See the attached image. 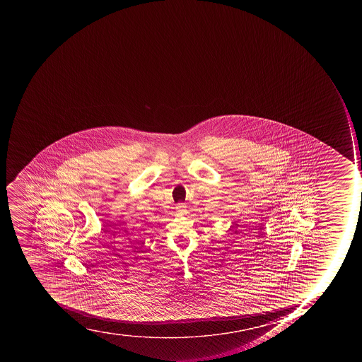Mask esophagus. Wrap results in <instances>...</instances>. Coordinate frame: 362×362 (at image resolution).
Segmentation results:
<instances>
[{"instance_id":"obj_1","label":"esophagus","mask_w":362,"mask_h":362,"mask_svg":"<svg viewBox=\"0 0 362 362\" xmlns=\"http://www.w3.org/2000/svg\"><path fill=\"white\" fill-rule=\"evenodd\" d=\"M185 208H187V206H185V204H182V202H181V204H177V213H179V214L185 213Z\"/></svg>"}]
</instances>
